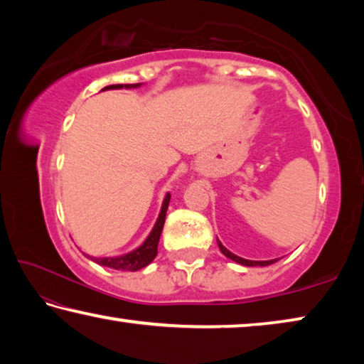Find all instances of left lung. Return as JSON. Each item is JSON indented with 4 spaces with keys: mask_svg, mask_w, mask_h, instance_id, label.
I'll return each mask as SVG.
<instances>
[{
    "mask_svg": "<svg viewBox=\"0 0 364 364\" xmlns=\"http://www.w3.org/2000/svg\"><path fill=\"white\" fill-rule=\"evenodd\" d=\"M217 242H218V247H220V250H221V254H223L225 257H228V258H231L232 262H236V263H239V264H244V267H268V264H271V263H274L276 260H278V258H276V260H264V262H255V260H245V258H241V257H237V255H234L232 252H230L228 250L223 244H221L218 239H217Z\"/></svg>",
    "mask_w": 364,
    "mask_h": 364,
    "instance_id": "left-lung-1",
    "label": "left lung"
}]
</instances>
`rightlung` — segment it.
I'll return each instance as SVG.
<instances>
[{
    "label": "right lung",
    "instance_id": "right-lung-1",
    "mask_svg": "<svg viewBox=\"0 0 364 364\" xmlns=\"http://www.w3.org/2000/svg\"><path fill=\"white\" fill-rule=\"evenodd\" d=\"M141 83H134V85H109L106 88H102V91L106 90H122V88H138ZM170 204V193H167L165 199L162 202V208H160L159 218L154 225L152 231L149 232V236L146 237V241L139 245L138 249H134L132 252H128L125 255H119V257H101V258H95L86 255L91 260L96 262L101 267H107L112 269H120V271H138L141 268H144L149 264L154 258L157 255V245H159V239L160 234H162L164 230V223H165V215H167V208Z\"/></svg>",
    "mask_w": 364,
    "mask_h": 364
}]
</instances>
